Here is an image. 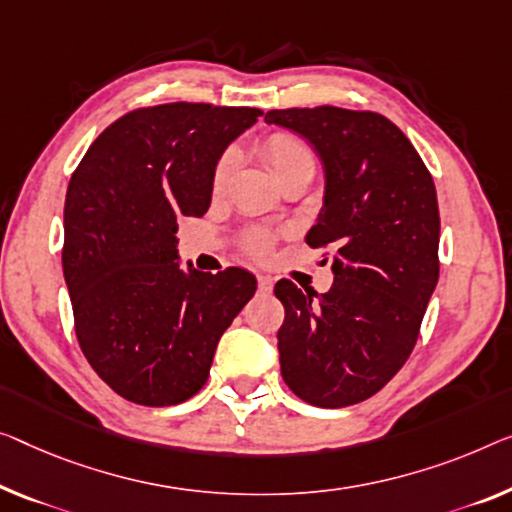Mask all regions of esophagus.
Returning a JSON list of instances; mask_svg holds the SVG:
<instances>
[{"label":"esophagus","mask_w":512,"mask_h":512,"mask_svg":"<svg viewBox=\"0 0 512 512\" xmlns=\"http://www.w3.org/2000/svg\"><path fill=\"white\" fill-rule=\"evenodd\" d=\"M257 285H259V289H262V292L269 294L271 289H273V278H269V276H257Z\"/></svg>","instance_id":"34e87169"}]
</instances>
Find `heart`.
Returning a JSON list of instances; mask_svg holds the SVG:
<instances>
[{
  "label": "heart",
  "instance_id": "obj_1",
  "mask_svg": "<svg viewBox=\"0 0 512 512\" xmlns=\"http://www.w3.org/2000/svg\"><path fill=\"white\" fill-rule=\"evenodd\" d=\"M262 156L266 160V165H269V170L273 172V177L296 163H312L308 144L292 133H273L266 137L262 142ZM234 167H236V154L234 151H225V154L218 158L216 170H213V190H216V193L218 190H223L227 186V181L232 179ZM248 250L257 257H264L269 253V236L253 234L248 239Z\"/></svg>",
  "mask_w": 512,
  "mask_h": 512
}]
</instances>
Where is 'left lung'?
Listing matches in <instances>:
<instances>
[{"label": "left lung", "mask_w": 512, "mask_h": 512, "mask_svg": "<svg viewBox=\"0 0 512 512\" xmlns=\"http://www.w3.org/2000/svg\"><path fill=\"white\" fill-rule=\"evenodd\" d=\"M324 165V204L305 243L333 248V285L301 292L280 280V372L301 400L338 409L381 391L418 340L439 280V204L414 144L377 112L271 110ZM326 262V259H324Z\"/></svg>", "instance_id": "8db88e82"}]
</instances>
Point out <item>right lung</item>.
Returning <instances> with one entry per match:
<instances>
[{"mask_svg": "<svg viewBox=\"0 0 512 512\" xmlns=\"http://www.w3.org/2000/svg\"><path fill=\"white\" fill-rule=\"evenodd\" d=\"M257 108L165 103L124 114L96 137L64 204V278L75 335L121 398L170 407L207 384L220 335L253 299L239 266L181 269L177 218L204 216L218 158Z\"/></svg>", "mask_w": 512, "mask_h": 512, "instance_id": "right-lung-1", "label": "right lung"}]
</instances>
